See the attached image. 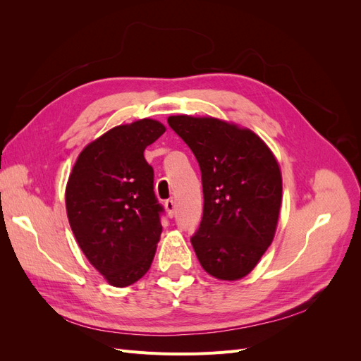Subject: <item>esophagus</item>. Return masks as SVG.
I'll return each instance as SVG.
<instances>
[{
    "label": "esophagus",
    "instance_id": "esophagus-1",
    "mask_svg": "<svg viewBox=\"0 0 361 361\" xmlns=\"http://www.w3.org/2000/svg\"><path fill=\"white\" fill-rule=\"evenodd\" d=\"M166 211H167V215L170 218L174 216V211H176V206H174V202L173 200H167L166 202Z\"/></svg>",
    "mask_w": 361,
    "mask_h": 361
}]
</instances>
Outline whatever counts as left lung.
<instances>
[{"label":"left lung","mask_w":361,"mask_h":361,"mask_svg":"<svg viewBox=\"0 0 361 361\" xmlns=\"http://www.w3.org/2000/svg\"><path fill=\"white\" fill-rule=\"evenodd\" d=\"M169 125L197 158L203 216L191 238L207 274L244 279L274 239L281 207V171L272 150L248 128L209 116H170Z\"/></svg>","instance_id":"8db88e82"}]
</instances>
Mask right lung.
I'll list each match as a JSON object with an SVG mask.
<instances>
[{
  "mask_svg": "<svg viewBox=\"0 0 361 361\" xmlns=\"http://www.w3.org/2000/svg\"><path fill=\"white\" fill-rule=\"evenodd\" d=\"M166 126L155 118L118 125L87 145L66 185V212L87 260L116 288L149 271L162 232L154 169L145 150Z\"/></svg>",
  "mask_w": 361,
  "mask_h": 361,
  "instance_id": "1",
  "label": "right lung"
}]
</instances>
